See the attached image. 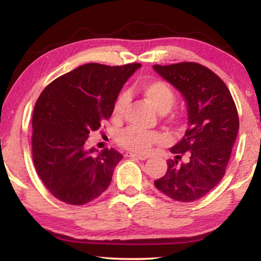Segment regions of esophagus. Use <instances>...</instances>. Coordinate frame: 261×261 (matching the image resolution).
Instances as JSON below:
<instances>
[{
  "label": "esophagus",
  "instance_id": "1",
  "mask_svg": "<svg viewBox=\"0 0 261 261\" xmlns=\"http://www.w3.org/2000/svg\"><path fill=\"white\" fill-rule=\"evenodd\" d=\"M125 156H126V158L137 159V160H146V159L148 158V156H146V155H140V154L131 153V152H127V153H125Z\"/></svg>",
  "mask_w": 261,
  "mask_h": 261
}]
</instances>
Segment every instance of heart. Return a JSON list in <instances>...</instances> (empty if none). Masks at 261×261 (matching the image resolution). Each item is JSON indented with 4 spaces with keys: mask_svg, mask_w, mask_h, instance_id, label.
<instances>
[{
    "mask_svg": "<svg viewBox=\"0 0 261 261\" xmlns=\"http://www.w3.org/2000/svg\"><path fill=\"white\" fill-rule=\"evenodd\" d=\"M138 92L145 101L160 114H165L173 108L176 102V93L169 84L161 79H152L141 83ZM129 102L127 95L122 93L115 100L113 106V117L115 120H121L124 110ZM165 139L160 132L143 131L136 127H129L120 136L118 143L125 149L136 153L148 152L154 144L161 143Z\"/></svg>",
    "mask_w": 261,
    "mask_h": 261,
    "instance_id": "heart-1",
    "label": "heart"
}]
</instances>
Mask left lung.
Segmentation results:
<instances>
[{"label": "left lung", "mask_w": 261, "mask_h": 261, "mask_svg": "<svg viewBox=\"0 0 261 261\" xmlns=\"http://www.w3.org/2000/svg\"><path fill=\"white\" fill-rule=\"evenodd\" d=\"M154 70L177 88L188 105V129L170 152L165 176L154 184L171 199L191 202L208 193L226 174L240 129L236 105L224 82L194 62L154 65ZM183 153L189 161L178 164Z\"/></svg>", "instance_id": "1"}]
</instances>
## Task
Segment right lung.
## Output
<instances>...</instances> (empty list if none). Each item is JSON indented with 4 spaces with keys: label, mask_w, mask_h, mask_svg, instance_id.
<instances>
[{
    "label": "right lung",
    "mask_w": 261,
    "mask_h": 261,
    "mask_svg": "<svg viewBox=\"0 0 261 261\" xmlns=\"http://www.w3.org/2000/svg\"><path fill=\"white\" fill-rule=\"evenodd\" d=\"M139 67L87 63L41 92L32 117V158L39 177L59 200L85 205L109 187L123 155L114 148L94 155L86 141L112 116L118 93Z\"/></svg>",
    "instance_id": "right-lung-1"
}]
</instances>
